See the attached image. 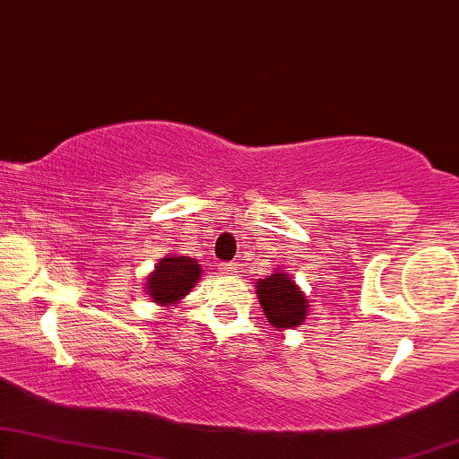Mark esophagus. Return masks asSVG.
<instances>
[{
	"instance_id": "1",
	"label": "esophagus",
	"mask_w": 459,
	"mask_h": 459,
	"mask_svg": "<svg viewBox=\"0 0 459 459\" xmlns=\"http://www.w3.org/2000/svg\"><path fill=\"white\" fill-rule=\"evenodd\" d=\"M221 270L224 274H237L238 273V264L237 262H224Z\"/></svg>"
}]
</instances>
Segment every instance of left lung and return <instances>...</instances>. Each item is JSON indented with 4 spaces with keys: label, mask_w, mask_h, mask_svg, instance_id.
I'll use <instances>...</instances> for the list:
<instances>
[{
    "label": "left lung",
    "mask_w": 459,
    "mask_h": 459,
    "mask_svg": "<svg viewBox=\"0 0 459 459\" xmlns=\"http://www.w3.org/2000/svg\"><path fill=\"white\" fill-rule=\"evenodd\" d=\"M257 299L268 322L276 328L299 326L307 316L306 293L291 281V276L276 270L274 274L260 279L255 285Z\"/></svg>",
    "instance_id": "obj_1"
}]
</instances>
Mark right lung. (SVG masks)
I'll return each mask as SVG.
<instances>
[{"label":"right lung","mask_w":459,"mask_h":459,"mask_svg":"<svg viewBox=\"0 0 459 459\" xmlns=\"http://www.w3.org/2000/svg\"><path fill=\"white\" fill-rule=\"evenodd\" d=\"M202 276V266L186 255H168L160 260L156 270L147 276V295L156 303L170 306L178 303L195 287Z\"/></svg>","instance_id":"1"}]
</instances>
